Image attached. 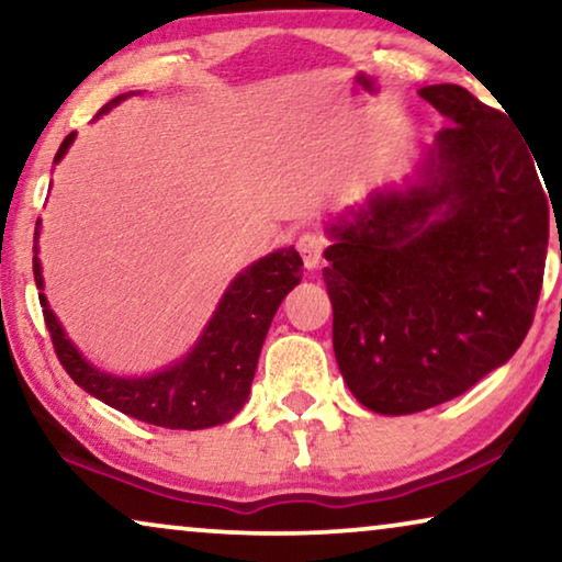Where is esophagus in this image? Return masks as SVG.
Returning a JSON list of instances; mask_svg holds the SVG:
<instances>
[{"instance_id": "esophagus-1", "label": "esophagus", "mask_w": 562, "mask_h": 562, "mask_svg": "<svg viewBox=\"0 0 562 562\" xmlns=\"http://www.w3.org/2000/svg\"><path fill=\"white\" fill-rule=\"evenodd\" d=\"M325 248H327V240H325V235H322V233H314V229H310V233L299 235L296 250L304 260L306 271H314V268H319L322 252H325Z\"/></svg>"}]
</instances>
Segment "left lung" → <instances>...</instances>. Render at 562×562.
<instances>
[{"label":"left lung","instance_id":"8db88e82","mask_svg":"<svg viewBox=\"0 0 562 562\" xmlns=\"http://www.w3.org/2000/svg\"><path fill=\"white\" fill-rule=\"evenodd\" d=\"M419 97L448 120L422 181L329 227L322 271L337 366L379 414L425 412L504 366L532 327L548 256L550 191L512 120L456 83Z\"/></svg>","mask_w":562,"mask_h":562}]
</instances>
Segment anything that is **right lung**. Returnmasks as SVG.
<instances>
[{"instance_id": "add662e5", "label": "right lung", "mask_w": 562, "mask_h": 562, "mask_svg": "<svg viewBox=\"0 0 562 562\" xmlns=\"http://www.w3.org/2000/svg\"><path fill=\"white\" fill-rule=\"evenodd\" d=\"M127 94L114 97L99 114L110 112ZM97 114V117H99ZM74 133L66 135L56 164L66 156ZM37 250V248H35ZM37 289H43L41 260L33 258ZM302 281V256L294 248L276 250L237 276L214 312L196 348L179 363L148 379H120L89 366L74 348L56 314L41 294L45 327L66 373L99 402L127 417L168 429H204L229 422L248 402L266 333L283 296Z\"/></svg>"}]
</instances>
